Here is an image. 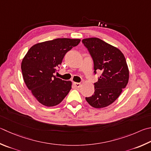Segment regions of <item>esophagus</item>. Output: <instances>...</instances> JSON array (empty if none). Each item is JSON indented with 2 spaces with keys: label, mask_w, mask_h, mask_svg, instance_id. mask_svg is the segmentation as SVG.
<instances>
[{
  "label": "esophagus",
  "mask_w": 151,
  "mask_h": 151,
  "mask_svg": "<svg viewBox=\"0 0 151 151\" xmlns=\"http://www.w3.org/2000/svg\"><path fill=\"white\" fill-rule=\"evenodd\" d=\"M73 85L76 88H80L81 86V84L78 83H73Z\"/></svg>",
  "instance_id": "1"
}]
</instances>
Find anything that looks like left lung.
<instances>
[{"mask_svg":"<svg viewBox=\"0 0 151 151\" xmlns=\"http://www.w3.org/2000/svg\"><path fill=\"white\" fill-rule=\"evenodd\" d=\"M94 61V73L102 71L94 83V94L86 100L95 108H102L113 103L127 86L129 72L126 60L119 49L97 37L82 40Z\"/></svg>","mask_w":151,"mask_h":151,"instance_id":"left-lung-1","label":"left lung"}]
</instances>
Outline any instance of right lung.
<instances>
[{
    "label": "right lung",
    "mask_w": 151,
    "mask_h": 151,
    "mask_svg": "<svg viewBox=\"0 0 151 151\" xmlns=\"http://www.w3.org/2000/svg\"><path fill=\"white\" fill-rule=\"evenodd\" d=\"M79 39L57 38L38 43L30 48L22 61L23 78L28 88L40 104L58 105L71 89V81H63L53 73L68 51L80 43Z\"/></svg>",
    "instance_id": "obj_1"
}]
</instances>
